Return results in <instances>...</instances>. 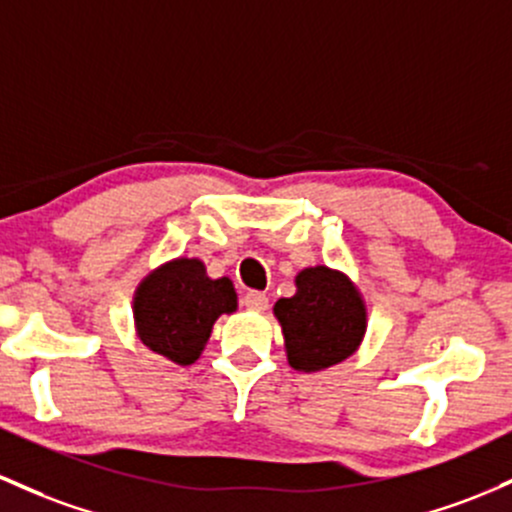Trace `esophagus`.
Masks as SVG:
<instances>
[{
  "mask_svg": "<svg viewBox=\"0 0 512 512\" xmlns=\"http://www.w3.org/2000/svg\"><path fill=\"white\" fill-rule=\"evenodd\" d=\"M243 303L247 308H250V311H267V306H269V299L265 294H262V291H247V294L243 296Z\"/></svg>",
  "mask_w": 512,
  "mask_h": 512,
  "instance_id": "34e87169",
  "label": "esophagus"
}]
</instances>
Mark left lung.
Instances as JSON below:
<instances>
[{
    "label": "left lung",
    "instance_id": "1",
    "mask_svg": "<svg viewBox=\"0 0 512 512\" xmlns=\"http://www.w3.org/2000/svg\"><path fill=\"white\" fill-rule=\"evenodd\" d=\"M274 316L282 323L289 364L299 372H318L350 357L367 328L357 289L328 267L303 269L296 294L274 303Z\"/></svg>",
    "mask_w": 512,
    "mask_h": 512
}]
</instances>
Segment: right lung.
I'll return each instance as SVG.
<instances>
[{
  "mask_svg": "<svg viewBox=\"0 0 512 512\" xmlns=\"http://www.w3.org/2000/svg\"><path fill=\"white\" fill-rule=\"evenodd\" d=\"M133 308L143 345L187 367L199 359L216 318L235 311V289L228 277H206L204 262L179 257L140 284Z\"/></svg>",
  "mask_w": 512,
  "mask_h": 512,
  "instance_id": "1",
  "label": "right lung"
}]
</instances>
